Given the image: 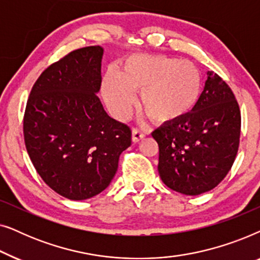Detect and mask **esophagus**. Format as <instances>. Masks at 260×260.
<instances>
[{
	"label": "esophagus",
	"instance_id": "esophagus-1",
	"mask_svg": "<svg viewBox=\"0 0 260 260\" xmlns=\"http://www.w3.org/2000/svg\"><path fill=\"white\" fill-rule=\"evenodd\" d=\"M144 137H145V134L143 133V131L134 127L133 129V142H135V143H138V142H140L142 138H144Z\"/></svg>",
	"mask_w": 260,
	"mask_h": 260
}]
</instances>
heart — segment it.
<instances>
[{
    "label": "heart",
    "instance_id": "b5f03b06",
    "mask_svg": "<svg viewBox=\"0 0 260 260\" xmlns=\"http://www.w3.org/2000/svg\"><path fill=\"white\" fill-rule=\"evenodd\" d=\"M141 92V106L157 124L176 122L193 111L202 94V77L193 63L165 55L133 54L122 72L110 70L103 95L117 117H125Z\"/></svg>",
    "mask_w": 260,
    "mask_h": 260
}]
</instances>
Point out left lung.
<instances>
[{"label": "left lung", "mask_w": 260, "mask_h": 260, "mask_svg": "<svg viewBox=\"0 0 260 260\" xmlns=\"http://www.w3.org/2000/svg\"><path fill=\"white\" fill-rule=\"evenodd\" d=\"M200 102L189 115L158 127V173L167 187L199 195L218 186L236 159L241 116L236 95L214 72H207Z\"/></svg>", "instance_id": "8db88e82"}]
</instances>
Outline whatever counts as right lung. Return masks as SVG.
<instances>
[{
  "mask_svg": "<svg viewBox=\"0 0 260 260\" xmlns=\"http://www.w3.org/2000/svg\"><path fill=\"white\" fill-rule=\"evenodd\" d=\"M101 46L70 52L35 81L23 116L24 144L31 163L49 188L70 200L102 193L131 144L126 124L105 112Z\"/></svg>",
  "mask_w": 260,
  "mask_h": 260,
  "instance_id": "add662e5",
  "label": "right lung"
}]
</instances>
